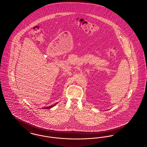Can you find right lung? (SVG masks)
<instances>
[{
	"mask_svg": "<svg viewBox=\"0 0 147 147\" xmlns=\"http://www.w3.org/2000/svg\"><path fill=\"white\" fill-rule=\"evenodd\" d=\"M57 104H55V105H52V106H49V107H46V109H50V108H51V107H52L53 106H54L55 105H56Z\"/></svg>",
	"mask_w": 147,
	"mask_h": 147,
	"instance_id": "1",
	"label": "right lung"
}]
</instances>
